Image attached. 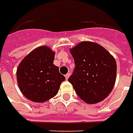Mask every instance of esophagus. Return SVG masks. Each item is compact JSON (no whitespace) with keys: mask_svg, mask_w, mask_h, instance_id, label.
<instances>
[{"mask_svg":"<svg viewBox=\"0 0 133 133\" xmlns=\"http://www.w3.org/2000/svg\"><path fill=\"white\" fill-rule=\"evenodd\" d=\"M70 75H71L70 73H67V74H66L65 75V78H66V79L67 80L68 78H69V76H70Z\"/></svg>","mask_w":133,"mask_h":133,"instance_id":"esophagus-1","label":"esophagus"}]
</instances>
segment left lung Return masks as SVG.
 Listing matches in <instances>:
<instances>
[{
  "mask_svg": "<svg viewBox=\"0 0 133 133\" xmlns=\"http://www.w3.org/2000/svg\"><path fill=\"white\" fill-rule=\"evenodd\" d=\"M75 68L69 78L78 95L88 104L108 96L116 78V63L106 49L92 42H81L70 50Z\"/></svg>",
  "mask_w": 133,
  "mask_h": 133,
  "instance_id": "obj_1",
  "label": "left lung"
}]
</instances>
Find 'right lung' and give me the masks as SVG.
Masks as SVG:
<instances>
[{"mask_svg": "<svg viewBox=\"0 0 133 133\" xmlns=\"http://www.w3.org/2000/svg\"><path fill=\"white\" fill-rule=\"evenodd\" d=\"M55 52L46 46L37 48L26 56L17 70L21 92L29 100L43 102L57 93L65 77L53 64Z\"/></svg>", "mask_w": 133, "mask_h": 133, "instance_id": "obj_1", "label": "right lung"}]
</instances>
